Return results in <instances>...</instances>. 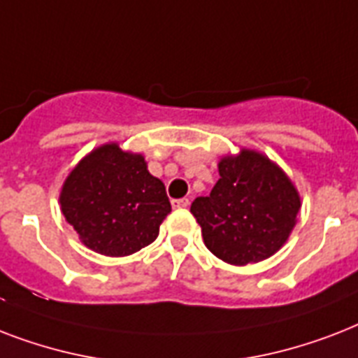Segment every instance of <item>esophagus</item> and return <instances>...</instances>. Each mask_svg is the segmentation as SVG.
I'll return each instance as SVG.
<instances>
[{
  "mask_svg": "<svg viewBox=\"0 0 358 358\" xmlns=\"http://www.w3.org/2000/svg\"><path fill=\"white\" fill-rule=\"evenodd\" d=\"M189 206V199H176L173 201V208H187Z\"/></svg>",
  "mask_w": 358,
  "mask_h": 358,
  "instance_id": "34e87169",
  "label": "esophagus"
}]
</instances>
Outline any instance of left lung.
<instances>
[{
  "instance_id": "8db88e82",
  "label": "left lung",
  "mask_w": 358,
  "mask_h": 358,
  "mask_svg": "<svg viewBox=\"0 0 358 358\" xmlns=\"http://www.w3.org/2000/svg\"><path fill=\"white\" fill-rule=\"evenodd\" d=\"M219 176L212 193L191 204L208 249L232 266L275 255L299 213L294 184L266 156L245 148L219 162Z\"/></svg>"
}]
</instances>
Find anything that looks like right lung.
I'll list each match as a JSON object with an SVG mask.
<instances>
[{"mask_svg": "<svg viewBox=\"0 0 358 358\" xmlns=\"http://www.w3.org/2000/svg\"><path fill=\"white\" fill-rule=\"evenodd\" d=\"M61 212L89 249L128 256L150 245L171 213L162 180L152 176L145 157L103 145L69 174Z\"/></svg>", "mask_w": 358, "mask_h": 358, "instance_id": "1", "label": "right lung"}]
</instances>
